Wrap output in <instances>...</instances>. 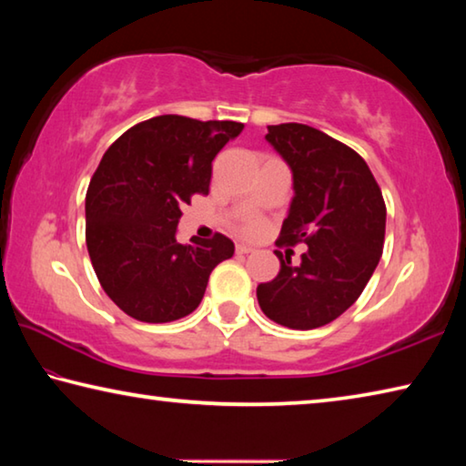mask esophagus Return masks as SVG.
Instances as JSON below:
<instances>
[{
  "label": "esophagus",
  "mask_w": 466,
  "mask_h": 466,
  "mask_svg": "<svg viewBox=\"0 0 466 466\" xmlns=\"http://www.w3.org/2000/svg\"><path fill=\"white\" fill-rule=\"evenodd\" d=\"M255 248L252 247H248V244H236V252H238V255H248V252H252Z\"/></svg>",
  "instance_id": "1"
}]
</instances>
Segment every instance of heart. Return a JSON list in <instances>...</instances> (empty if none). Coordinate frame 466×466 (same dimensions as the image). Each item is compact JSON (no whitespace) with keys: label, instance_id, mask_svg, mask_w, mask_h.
Here are the masks:
<instances>
[{"label":"heart","instance_id":"b5f03b06","mask_svg":"<svg viewBox=\"0 0 466 466\" xmlns=\"http://www.w3.org/2000/svg\"><path fill=\"white\" fill-rule=\"evenodd\" d=\"M263 228H265V224L261 222V219H257V218H248L247 222L242 224L240 232H242L244 236H257V234H261V232H263Z\"/></svg>","mask_w":466,"mask_h":466}]
</instances>
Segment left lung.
I'll use <instances>...</instances> for the list:
<instances>
[{"mask_svg": "<svg viewBox=\"0 0 466 466\" xmlns=\"http://www.w3.org/2000/svg\"><path fill=\"white\" fill-rule=\"evenodd\" d=\"M267 141L294 172L289 214L278 244H309L302 263L279 258L257 299L273 322L296 330L325 327L361 296L384 248L386 205L356 149L302 123L269 125Z\"/></svg>", "mask_w": 466, "mask_h": 466, "instance_id": "obj_1", "label": "left lung"}]
</instances>
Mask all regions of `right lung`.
I'll list each match as a JSON object with an SVG mask.
<instances>
[{
	"label": "right lung",
	"instance_id": "add662e5",
	"mask_svg": "<svg viewBox=\"0 0 466 466\" xmlns=\"http://www.w3.org/2000/svg\"><path fill=\"white\" fill-rule=\"evenodd\" d=\"M244 125L160 115L133 125L102 156L86 193V247L106 296L141 322L191 314L209 273L234 255L224 234L177 240L180 208L208 195L211 162Z\"/></svg>",
	"mask_w": 466,
	"mask_h": 466
}]
</instances>
